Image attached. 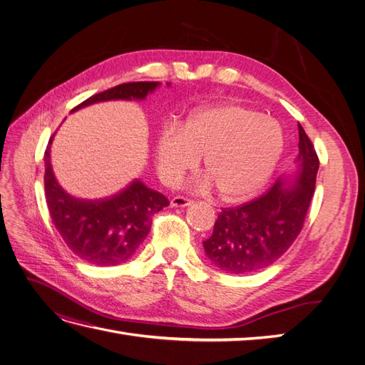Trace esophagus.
<instances>
[{
    "instance_id": "34e87169",
    "label": "esophagus",
    "mask_w": 365,
    "mask_h": 365,
    "mask_svg": "<svg viewBox=\"0 0 365 365\" xmlns=\"http://www.w3.org/2000/svg\"><path fill=\"white\" fill-rule=\"evenodd\" d=\"M192 202H193V201L190 200V197L178 195V196H173V197H172L170 205H172V207H187V205H190Z\"/></svg>"
}]
</instances>
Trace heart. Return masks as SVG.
Masks as SVG:
<instances>
[{
  "label": "heart",
  "mask_w": 365,
  "mask_h": 365,
  "mask_svg": "<svg viewBox=\"0 0 365 365\" xmlns=\"http://www.w3.org/2000/svg\"><path fill=\"white\" fill-rule=\"evenodd\" d=\"M283 150V134L274 120L245 106L212 108L192 115L182 128L165 123L157 140V168L165 184H176L202 157L208 176L227 200H240L268 181Z\"/></svg>",
  "instance_id": "1"
}]
</instances>
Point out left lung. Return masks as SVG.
I'll list each match as a JSON object with an SVG mask.
<instances>
[{
  "mask_svg": "<svg viewBox=\"0 0 365 365\" xmlns=\"http://www.w3.org/2000/svg\"><path fill=\"white\" fill-rule=\"evenodd\" d=\"M298 170L288 184L275 181L262 196L222 208L213 235L204 240L207 257L230 274H250L282 257L300 235L315 192L319 160L303 126L298 125Z\"/></svg>",
  "mask_w": 365,
  "mask_h": 365,
  "instance_id": "8db88e82",
  "label": "left lung"
}]
</instances>
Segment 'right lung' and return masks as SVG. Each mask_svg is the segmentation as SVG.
<instances>
[{
    "label": "right lung",
    "mask_w": 365,
    "mask_h": 365,
    "mask_svg": "<svg viewBox=\"0 0 365 365\" xmlns=\"http://www.w3.org/2000/svg\"><path fill=\"white\" fill-rule=\"evenodd\" d=\"M158 85V82L120 83L86 98L73 108V111L91 103L118 98L143 101ZM53 135L43 153V187L54 227L67 247L86 263L114 267L126 262L149 235L152 216L169 205L168 197L135 180L126 189L103 200H77L65 192L54 178L50 163Z\"/></svg>",
    "instance_id": "right-lung-1"
}]
</instances>
